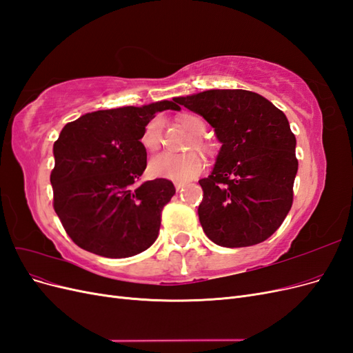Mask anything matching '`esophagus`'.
Returning a JSON list of instances; mask_svg holds the SVG:
<instances>
[{"mask_svg": "<svg viewBox=\"0 0 353 353\" xmlns=\"http://www.w3.org/2000/svg\"><path fill=\"white\" fill-rule=\"evenodd\" d=\"M185 185H187L185 183H175V188H176V191H179V190H183V188H184Z\"/></svg>", "mask_w": 353, "mask_h": 353, "instance_id": "esophagus-1", "label": "esophagus"}]
</instances>
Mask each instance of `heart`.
<instances>
[{
    "instance_id": "b5f03b06",
    "label": "heart",
    "mask_w": 353,
    "mask_h": 353,
    "mask_svg": "<svg viewBox=\"0 0 353 353\" xmlns=\"http://www.w3.org/2000/svg\"><path fill=\"white\" fill-rule=\"evenodd\" d=\"M179 122L187 131L194 135L188 144V148L196 147L199 150L212 153V145L200 137L206 131V123L200 116L184 114L179 117ZM162 130L163 119L160 116H154L153 119L145 123L140 137V143L147 152L153 153L162 144ZM203 168H205V159L199 152H190L184 154L160 153L150 160L148 172L157 178H168L176 181V183H185V181L196 178Z\"/></svg>"
}]
</instances>
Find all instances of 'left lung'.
<instances>
[{
    "label": "left lung",
    "instance_id": "obj_1",
    "mask_svg": "<svg viewBox=\"0 0 353 353\" xmlns=\"http://www.w3.org/2000/svg\"><path fill=\"white\" fill-rule=\"evenodd\" d=\"M215 128L216 165L199 181V219L222 248H248L280 228L293 205L296 137L285 114L245 90H209L175 99Z\"/></svg>",
    "mask_w": 353,
    "mask_h": 353
}]
</instances>
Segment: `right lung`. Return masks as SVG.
I'll return each instance as SVG.
<instances>
[{
  "label": "right lung",
  "instance_id": "add662e5",
  "mask_svg": "<svg viewBox=\"0 0 353 353\" xmlns=\"http://www.w3.org/2000/svg\"><path fill=\"white\" fill-rule=\"evenodd\" d=\"M168 109L179 110L175 99L87 113L61 130L52 148V206L81 249L121 259L156 241L175 187L166 178L140 183L147 168L140 137Z\"/></svg>",
  "mask_w": 353,
  "mask_h": 353
}]
</instances>
